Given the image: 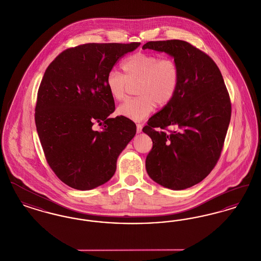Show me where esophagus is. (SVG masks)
Instances as JSON below:
<instances>
[{"label": "esophagus", "instance_id": "obj_1", "mask_svg": "<svg viewBox=\"0 0 261 261\" xmlns=\"http://www.w3.org/2000/svg\"><path fill=\"white\" fill-rule=\"evenodd\" d=\"M136 126L137 133H141V132H142V128H143V126H142V124H140V123H138Z\"/></svg>", "mask_w": 261, "mask_h": 261}]
</instances>
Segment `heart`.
Wrapping results in <instances>:
<instances>
[{"label":"heart","instance_id":"b5f03b06","mask_svg":"<svg viewBox=\"0 0 261 261\" xmlns=\"http://www.w3.org/2000/svg\"><path fill=\"white\" fill-rule=\"evenodd\" d=\"M124 74L111 70L106 85L112 98H125L129 84L138 83L134 99H128L117 108V113L129 119L140 121L148 117L159 107L168 105L177 93L180 83V67L169 57L139 51L128 57L121 65Z\"/></svg>","mask_w":261,"mask_h":261}]
</instances>
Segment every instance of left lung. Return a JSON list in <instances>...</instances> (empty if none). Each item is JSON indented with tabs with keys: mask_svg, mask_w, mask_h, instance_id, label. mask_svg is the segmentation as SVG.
Returning a JSON list of instances; mask_svg holds the SVG:
<instances>
[{
	"mask_svg": "<svg viewBox=\"0 0 261 261\" xmlns=\"http://www.w3.org/2000/svg\"><path fill=\"white\" fill-rule=\"evenodd\" d=\"M143 49L165 51L180 67L176 95L143 128L152 141L146 169L158 184L184 190L202 181L220 158L231 119L229 93L216 63L186 41H149Z\"/></svg>",
	"mask_w": 261,
	"mask_h": 261,
	"instance_id": "8db88e82",
	"label": "left lung"
}]
</instances>
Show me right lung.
Listing matches in <instances>:
<instances>
[{"mask_svg":"<svg viewBox=\"0 0 261 261\" xmlns=\"http://www.w3.org/2000/svg\"><path fill=\"white\" fill-rule=\"evenodd\" d=\"M140 43H89L62 51L47 67L38 90L35 123L46 161L76 190L108 182L120 152L136 134L128 118H109L114 99L107 75ZM101 125L96 132L93 125Z\"/></svg>","mask_w":261,"mask_h":261,"instance_id":"obj_1","label":"right lung"}]
</instances>
